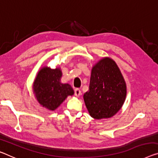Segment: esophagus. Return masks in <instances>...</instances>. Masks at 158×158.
I'll return each mask as SVG.
<instances>
[{"instance_id": "esophagus-1", "label": "esophagus", "mask_w": 158, "mask_h": 158, "mask_svg": "<svg viewBox=\"0 0 158 158\" xmlns=\"http://www.w3.org/2000/svg\"><path fill=\"white\" fill-rule=\"evenodd\" d=\"M74 92H75V95H76V97H79L81 94V89H78V88L75 89V91Z\"/></svg>"}]
</instances>
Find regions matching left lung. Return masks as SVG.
Wrapping results in <instances>:
<instances>
[{"mask_svg": "<svg viewBox=\"0 0 158 158\" xmlns=\"http://www.w3.org/2000/svg\"><path fill=\"white\" fill-rule=\"evenodd\" d=\"M127 96V85L118 65L110 58L101 59L92 69L85 104L95 119L110 118L120 110Z\"/></svg>", "mask_w": 158, "mask_h": 158, "instance_id": "obj_1", "label": "left lung"}]
</instances>
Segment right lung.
<instances>
[{
  "mask_svg": "<svg viewBox=\"0 0 158 158\" xmlns=\"http://www.w3.org/2000/svg\"><path fill=\"white\" fill-rule=\"evenodd\" d=\"M62 72L59 68L52 69L42 68L33 83V91L41 105L54 111L60 106L68 96L74 94L73 89L68 83H61Z\"/></svg>",
  "mask_w": 158,
  "mask_h": 158,
  "instance_id": "add662e5",
  "label": "right lung"
}]
</instances>
